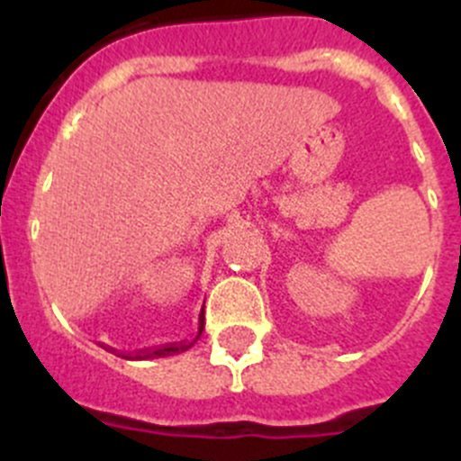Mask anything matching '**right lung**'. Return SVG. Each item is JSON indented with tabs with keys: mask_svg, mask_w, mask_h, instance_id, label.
<instances>
[{
	"mask_svg": "<svg viewBox=\"0 0 461 461\" xmlns=\"http://www.w3.org/2000/svg\"><path fill=\"white\" fill-rule=\"evenodd\" d=\"M204 328V305L201 308V314H198V332L194 334L192 339H185V341L178 343H167V346H158V348H147V350H138V352H120L111 346H102L104 350L113 352L115 357H122V359H131V361H147V359H158V357H171V355H180V352L189 350L194 343L201 339Z\"/></svg>",
	"mask_w": 461,
	"mask_h": 461,
	"instance_id": "add662e5",
	"label": "right lung"
}]
</instances>
